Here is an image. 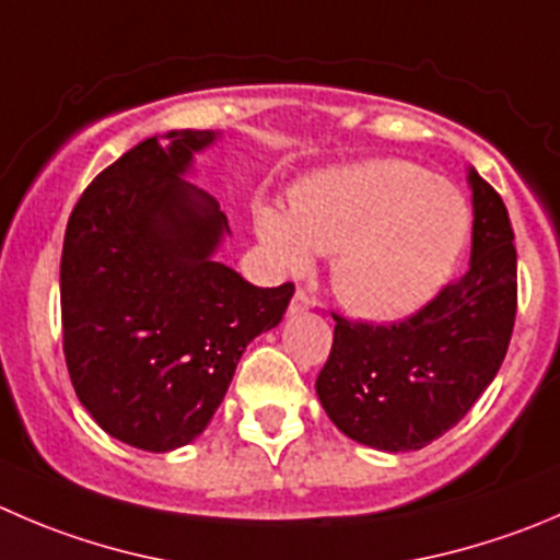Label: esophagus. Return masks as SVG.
<instances>
[{"label": "esophagus", "mask_w": 560, "mask_h": 560, "mask_svg": "<svg viewBox=\"0 0 560 560\" xmlns=\"http://www.w3.org/2000/svg\"><path fill=\"white\" fill-rule=\"evenodd\" d=\"M311 307H313V300L305 294V291L300 289V291H296V294H294V300H291L289 313H291V316H296V313H305V311H311Z\"/></svg>", "instance_id": "34e87169"}]
</instances>
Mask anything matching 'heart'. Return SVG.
<instances>
[{
	"label": "heart",
	"mask_w": 560,
	"mask_h": 560,
	"mask_svg": "<svg viewBox=\"0 0 560 560\" xmlns=\"http://www.w3.org/2000/svg\"><path fill=\"white\" fill-rule=\"evenodd\" d=\"M470 233L465 197L418 164L369 159L311 175L291 214L255 209V238L277 271L302 275L332 253L329 280L351 313L393 322L420 311L448 283Z\"/></svg>",
	"instance_id": "obj_1"
}]
</instances>
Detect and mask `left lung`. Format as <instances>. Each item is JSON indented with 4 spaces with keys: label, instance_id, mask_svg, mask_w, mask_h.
<instances>
[{
    "label": "left lung",
    "instance_id": "8db88e82",
    "mask_svg": "<svg viewBox=\"0 0 560 560\" xmlns=\"http://www.w3.org/2000/svg\"><path fill=\"white\" fill-rule=\"evenodd\" d=\"M470 266L398 324L335 316L318 401L349 440L401 454L454 429L500 371L516 316V249L498 191L467 170Z\"/></svg>",
    "mask_w": 560,
    "mask_h": 560
}]
</instances>
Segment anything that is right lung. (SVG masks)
Instances as JSON below:
<instances>
[{
    "label": "right lung",
    "mask_w": 560,
    "mask_h": 560,
    "mask_svg": "<svg viewBox=\"0 0 560 560\" xmlns=\"http://www.w3.org/2000/svg\"><path fill=\"white\" fill-rule=\"evenodd\" d=\"M220 131L131 148L79 197L60 264L62 349L109 436L167 454L203 434L249 340L283 322L294 285L258 289L217 260L228 217L195 186Z\"/></svg>",
    "instance_id": "1"
}]
</instances>
